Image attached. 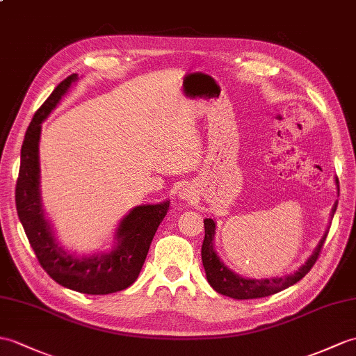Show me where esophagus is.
<instances>
[{
	"mask_svg": "<svg viewBox=\"0 0 356 356\" xmlns=\"http://www.w3.org/2000/svg\"><path fill=\"white\" fill-rule=\"evenodd\" d=\"M180 197L184 198V200H191V198H193V191H191V189H188V188H184V191L180 193Z\"/></svg>",
	"mask_w": 356,
	"mask_h": 356,
	"instance_id": "1",
	"label": "esophagus"
}]
</instances>
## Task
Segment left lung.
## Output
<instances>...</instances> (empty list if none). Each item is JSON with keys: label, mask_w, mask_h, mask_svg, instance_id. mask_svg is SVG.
I'll use <instances>...</instances> for the list:
<instances>
[{"label": "left lung", "mask_w": 356, "mask_h": 356, "mask_svg": "<svg viewBox=\"0 0 356 356\" xmlns=\"http://www.w3.org/2000/svg\"><path fill=\"white\" fill-rule=\"evenodd\" d=\"M335 211H337V204L332 209V216ZM213 234H216V222H213L212 218H206L204 220V241L202 245V261L206 271V277H208V282L217 293L232 297V299H238V300L267 297L299 282V280L307 276L311 271V268L316 266V262L321 253V249H323L326 236H327L326 234L325 238L320 241L316 252H314V254L308 259V262L305 264L303 267H300L299 271H296L294 275L286 276V277L258 280V279H244L241 276L235 275V273L230 271L225 264L220 261L217 253L213 252V244H212Z\"/></svg>", "instance_id": "obj_1"}]
</instances>
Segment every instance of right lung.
<instances>
[{"mask_svg":"<svg viewBox=\"0 0 356 356\" xmlns=\"http://www.w3.org/2000/svg\"><path fill=\"white\" fill-rule=\"evenodd\" d=\"M74 80H77V74H71L57 85L30 122L21 148L15 202L31 249L48 276L70 290L103 296L126 290L138 279L153 236L167 216L170 203L138 206L131 211L117 230L115 238L118 245L107 254L79 259L57 247L39 200V136L40 122L60 102Z\"/></svg>","mask_w":356,"mask_h":356,"instance_id":"1","label":"right lung"}]
</instances>
